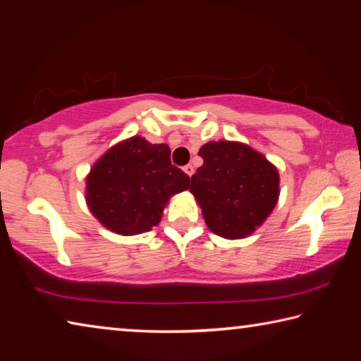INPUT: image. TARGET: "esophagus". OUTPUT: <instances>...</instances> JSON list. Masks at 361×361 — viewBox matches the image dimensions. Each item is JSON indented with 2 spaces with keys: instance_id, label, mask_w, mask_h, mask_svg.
Segmentation results:
<instances>
[{
  "instance_id": "obj_1",
  "label": "esophagus",
  "mask_w": 361,
  "mask_h": 361,
  "mask_svg": "<svg viewBox=\"0 0 361 361\" xmlns=\"http://www.w3.org/2000/svg\"><path fill=\"white\" fill-rule=\"evenodd\" d=\"M183 170H185V173H186L188 176H192V173H194V167L191 166V164H188V166L183 167Z\"/></svg>"
}]
</instances>
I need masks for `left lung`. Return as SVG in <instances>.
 I'll return each instance as SVG.
<instances>
[{"label":"left lung","instance_id":"left-lung-1","mask_svg":"<svg viewBox=\"0 0 361 361\" xmlns=\"http://www.w3.org/2000/svg\"><path fill=\"white\" fill-rule=\"evenodd\" d=\"M204 166L191 176V192L205 224L224 239H243L276 209L280 175L272 162L240 142H209L199 149Z\"/></svg>","mask_w":361,"mask_h":361}]
</instances>
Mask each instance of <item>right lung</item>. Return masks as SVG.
Instances as JSON below:
<instances>
[{
	"label": "right lung",
	"instance_id": "add662e5",
	"mask_svg": "<svg viewBox=\"0 0 361 361\" xmlns=\"http://www.w3.org/2000/svg\"><path fill=\"white\" fill-rule=\"evenodd\" d=\"M189 176L170 162L169 145L130 137L111 146L85 176V202L106 229L121 235L148 232Z\"/></svg>",
	"mask_w": 361,
	"mask_h": 361
}]
</instances>
